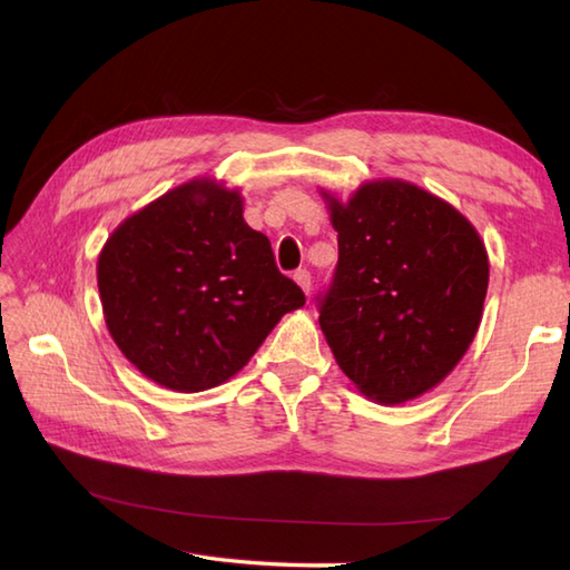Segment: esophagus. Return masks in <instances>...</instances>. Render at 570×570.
Segmentation results:
<instances>
[{
	"instance_id": "esophagus-1",
	"label": "esophagus",
	"mask_w": 570,
	"mask_h": 570,
	"mask_svg": "<svg viewBox=\"0 0 570 570\" xmlns=\"http://www.w3.org/2000/svg\"><path fill=\"white\" fill-rule=\"evenodd\" d=\"M294 282L301 286V292H304L306 296L311 294V274H308L306 269H298V272L294 274Z\"/></svg>"
}]
</instances>
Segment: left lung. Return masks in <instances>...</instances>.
I'll return each mask as SVG.
<instances>
[{
	"instance_id": "8db88e82",
	"label": "left lung",
	"mask_w": 570,
	"mask_h": 570,
	"mask_svg": "<svg viewBox=\"0 0 570 570\" xmlns=\"http://www.w3.org/2000/svg\"><path fill=\"white\" fill-rule=\"evenodd\" d=\"M321 196L341 249L318 318L337 367L377 404L419 399L480 328L485 242L451 203L402 178L367 180L347 200Z\"/></svg>"
}]
</instances>
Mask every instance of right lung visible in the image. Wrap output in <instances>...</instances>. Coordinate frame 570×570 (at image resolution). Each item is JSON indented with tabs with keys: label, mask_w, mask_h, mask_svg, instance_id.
Here are the masks:
<instances>
[{
	"label": "right lung",
	"mask_w": 570,
	"mask_h": 570,
	"mask_svg": "<svg viewBox=\"0 0 570 570\" xmlns=\"http://www.w3.org/2000/svg\"><path fill=\"white\" fill-rule=\"evenodd\" d=\"M242 213L237 188L198 176L125 217L100 249L107 331L164 390L193 394L235 377L274 325L306 304Z\"/></svg>",
	"instance_id": "right-lung-1"
}]
</instances>
